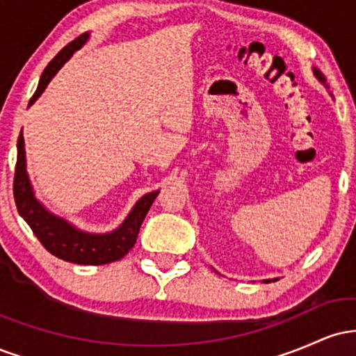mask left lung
<instances>
[{"label":"left lung","mask_w":356,"mask_h":356,"mask_svg":"<svg viewBox=\"0 0 356 356\" xmlns=\"http://www.w3.org/2000/svg\"><path fill=\"white\" fill-rule=\"evenodd\" d=\"M313 70H314V76H316V79H318V80H320L323 85H325V81H326V79H325V75H323V73H321L320 70H316V68H313ZM269 281H271V280H266V283H269ZM273 281H276V280H273Z\"/></svg>","instance_id":"obj_1"}]
</instances>
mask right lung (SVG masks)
Returning <instances> with one entry per match:
<instances>
[{
  "label": "right lung",
  "instance_id": "right-lung-1",
  "mask_svg": "<svg viewBox=\"0 0 356 356\" xmlns=\"http://www.w3.org/2000/svg\"><path fill=\"white\" fill-rule=\"evenodd\" d=\"M88 40V33L80 35L67 47L61 50L58 55L47 65L40 79L38 88L31 97L30 105L35 104L50 83V80L56 75V72L70 60V56L76 50L83 47ZM18 157H16V169H15V181H13V194L16 209L19 216L26 220L28 226L31 227L33 234L38 238L48 252L60 259L68 261L75 264H108L113 261L122 259L130 249L136 244L138 231H140L142 222H144L147 212L157 197L159 191L149 192L144 197L138 199V202L130 211L124 222L118 226V229L107 232V234H92L76 229L70 222L58 216L51 214L42 206V202L36 201L33 187H31L30 177L26 174V155H24V140L23 134L18 137Z\"/></svg>",
  "mask_w": 356,
  "mask_h": 356
}]
</instances>
